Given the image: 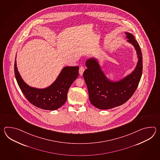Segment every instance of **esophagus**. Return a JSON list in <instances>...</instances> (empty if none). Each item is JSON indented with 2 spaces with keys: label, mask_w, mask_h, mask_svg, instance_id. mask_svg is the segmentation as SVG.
<instances>
[{
  "label": "esophagus",
  "mask_w": 160,
  "mask_h": 160,
  "mask_svg": "<svg viewBox=\"0 0 160 160\" xmlns=\"http://www.w3.org/2000/svg\"><path fill=\"white\" fill-rule=\"evenodd\" d=\"M84 71H85V68L83 66H81L80 68H79V74L81 75H83V73Z\"/></svg>",
  "instance_id": "esophagus-1"
}]
</instances>
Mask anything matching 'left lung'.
I'll return each instance as SVG.
<instances>
[{"label": "left lung", "instance_id": "1", "mask_svg": "<svg viewBox=\"0 0 160 160\" xmlns=\"http://www.w3.org/2000/svg\"><path fill=\"white\" fill-rule=\"evenodd\" d=\"M128 42L133 44L138 58L136 68L130 74L119 81H110L106 77L95 58L86 62L88 68L83 78L88 89L89 99L99 109H109L122 105L133 95L142 73V55L139 44L133 34L125 32Z\"/></svg>", "mask_w": 160, "mask_h": 160}]
</instances>
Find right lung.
Returning <instances> with one entry per match:
<instances>
[{"mask_svg":"<svg viewBox=\"0 0 160 160\" xmlns=\"http://www.w3.org/2000/svg\"><path fill=\"white\" fill-rule=\"evenodd\" d=\"M14 72L18 84L31 103L40 109L55 110L66 101L68 89L78 77L79 67H65L53 83L44 88H32L24 82L18 70L16 58Z\"/></svg>","mask_w":160,"mask_h":160,"instance_id":"1","label":"right lung"}]
</instances>
